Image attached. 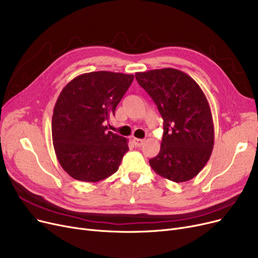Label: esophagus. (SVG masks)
Instances as JSON below:
<instances>
[{"label":"esophagus","instance_id":"34e87169","mask_svg":"<svg viewBox=\"0 0 258 258\" xmlns=\"http://www.w3.org/2000/svg\"><path fill=\"white\" fill-rule=\"evenodd\" d=\"M132 140H133V144L135 145V147H138V148L144 145V142H145L144 139H138V138H133Z\"/></svg>","mask_w":258,"mask_h":258}]
</instances>
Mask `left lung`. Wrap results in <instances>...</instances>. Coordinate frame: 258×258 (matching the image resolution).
Masks as SVG:
<instances>
[{"instance_id":"obj_1","label":"left lung","mask_w":258,"mask_h":258,"mask_svg":"<svg viewBox=\"0 0 258 258\" xmlns=\"http://www.w3.org/2000/svg\"><path fill=\"white\" fill-rule=\"evenodd\" d=\"M135 78L164 119L160 151L150 166L172 182H187L204 168L214 148V122L205 94L191 76L173 68L137 72Z\"/></svg>"}]
</instances>
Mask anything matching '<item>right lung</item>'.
<instances>
[{
  "label": "right lung",
  "mask_w": 258,
  "mask_h": 258,
  "mask_svg": "<svg viewBox=\"0 0 258 258\" xmlns=\"http://www.w3.org/2000/svg\"><path fill=\"white\" fill-rule=\"evenodd\" d=\"M133 80V74L89 72L61 90L53 111L52 139L60 166L74 179L95 183L119 169L127 139L107 131L106 123Z\"/></svg>",
  "instance_id": "add662e5"
}]
</instances>
